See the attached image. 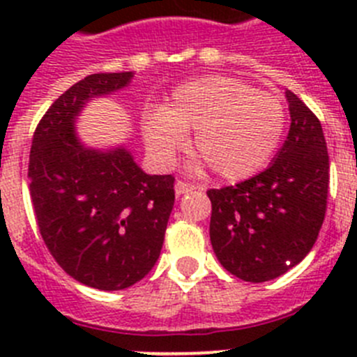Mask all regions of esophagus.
<instances>
[{
	"label": "esophagus",
	"instance_id": "esophagus-1",
	"mask_svg": "<svg viewBox=\"0 0 357 357\" xmlns=\"http://www.w3.org/2000/svg\"><path fill=\"white\" fill-rule=\"evenodd\" d=\"M197 188H198V185L191 184V182H185V181H176V184H175L176 195L189 193V191H193V189H197Z\"/></svg>",
	"mask_w": 357,
	"mask_h": 357
}]
</instances>
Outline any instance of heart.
<instances>
[{
  "label": "heart",
  "instance_id": "b5f03b06",
  "mask_svg": "<svg viewBox=\"0 0 357 357\" xmlns=\"http://www.w3.org/2000/svg\"><path fill=\"white\" fill-rule=\"evenodd\" d=\"M286 127V109L272 93L230 77H206L181 85L162 112L143 119L153 159L168 164L193 132V151L225 181H241L272 159Z\"/></svg>",
  "mask_w": 357,
  "mask_h": 357
}]
</instances>
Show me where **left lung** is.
<instances>
[{
    "label": "left lung",
    "instance_id": "1",
    "mask_svg": "<svg viewBox=\"0 0 357 357\" xmlns=\"http://www.w3.org/2000/svg\"><path fill=\"white\" fill-rule=\"evenodd\" d=\"M288 137L275 160L236 185L209 189L211 245L227 272L247 282L272 280L301 263L321 229L329 193V153L317 116L286 91Z\"/></svg>",
    "mask_w": 357,
    "mask_h": 357
}]
</instances>
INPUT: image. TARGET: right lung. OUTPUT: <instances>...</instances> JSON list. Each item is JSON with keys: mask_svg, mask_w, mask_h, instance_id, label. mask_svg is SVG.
<instances>
[{"mask_svg": "<svg viewBox=\"0 0 357 357\" xmlns=\"http://www.w3.org/2000/svg\"><path fill=\"white\" fill-rule=\"evenodd\" d=\"M134 73H96L56 98L33 132L28 162L39 232L68 275L116 291L157 263L175 204L172 175H146L125 146L80 143L75 119L91 98L116 93Z\"/></svg>", "mask_w": 357, "mask_h": 357, "instance_id": "obj_1", "label": "right lung"}]
</instances>
